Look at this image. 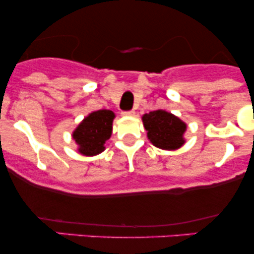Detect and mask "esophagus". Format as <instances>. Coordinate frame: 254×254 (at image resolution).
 Here are the masks:
<instances>
[{"instance_id":"esophagus-1","label":"esophagus","mask_w":254,"mask_h":254,"mask_svg":"<svg viewBox=\"0 0 254 254\" xmlns=\"http://www.w3.org/2000/svg\"><path fill=\"white\" fill-rule=\"evenodd\" d=\"M123 116H130V117H133V116H135V111H127V112H123Z\"/></svg>"}]
</instances>
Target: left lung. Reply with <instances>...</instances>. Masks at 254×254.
<instances>
[{
	"mask_svg": "<svg viewBox=\"0 0 254 254\" xmlns=\"http://www.w3.org/2000/svg\"><path fill=\"white\" fill-rule=\"evenodd\" d=\"M150 143L164 150H177L185 143V122L165 110L151 111L142 116Z\"/></svg>",
	"mask_w": 254,
	"mask_h": 254,
	"instance_id": "obj_1",
	"label": "left lung"
}]
</instances>
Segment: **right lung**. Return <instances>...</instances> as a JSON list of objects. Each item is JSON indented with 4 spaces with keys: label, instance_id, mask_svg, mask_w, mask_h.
I'll return each mask as SVG.
<instances>
[{
    "label": "right lung",
    "instance_id": "obj_1",
    "mask_svg": "<svg viewBox=\"0 0 254 254\" xmlns=\"http://www.w3.org/2000/svg\"><path fill=\"white\" fill-rule=\"evenodd\" d=\"M116 118L111 110L90 112L72 131V139L81 155L94 156L103 153L105 143L112 135V123Z\"/></svg>",
    "mask_w": 254,
    "mask_h": 254
}]
</instances>
